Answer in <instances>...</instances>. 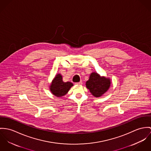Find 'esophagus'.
Instances as JSON below:
<instances>
[{
  "label": "esophagus",
  "mask_w": 151,
  "mask_h": 151,
  "mask_svg": "<svg viewBox=\"0 0 151 151\" xmlns=\"http://www.w3.org/2000/svg\"><path fill=\"white\" fill-rule=\"evenodd\" d=\"M82 82H78V83H76V85H82Z\"/></svg>",
  "instance_id": "1"
}]
</instances>
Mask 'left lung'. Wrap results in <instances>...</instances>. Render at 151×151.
Here are the masks:
<instances>
[{
  "label": "left lung",
  "mask_w": 151,
  "mask_h": 151,
  "mask_svg": "<svg viewBox=\"0 0 151 151\" xmlns=\"http://www.w3.org/2000/svg\"><path fill=\"white\" fill-rule=\"evenodd\" d=\"M110 80L105 77H101L96 72L92 73L86 85L90 93L96 97H100L109 88Z\"/></svg>",
  "instance_id": "8db88e82"
}]
</instances>
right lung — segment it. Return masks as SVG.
<instances>
[{"label": "right lung", "instance_id": "1", "mask_svg": "<svg viewBox=\"0 0 151 151\" xmlns=\"http://www.w3.org/2000/svg\"><path fill=\"white\" fill-rule=\"evenodd\" d=\"M72 86H73V84L69 82H64L62 76L58 74L52 81L50 89L52 94L56 97H61L67 93Z\"/></svg>", "mask_w": 151, "mask_h": 151}]
</instances>
